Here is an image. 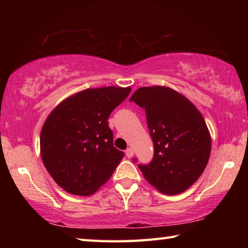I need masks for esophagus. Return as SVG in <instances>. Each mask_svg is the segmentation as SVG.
Returning a JSON list of instances; mask_svg holds the SVG:
<instances>
[{"label": "esophagus", "mask_w": 248, "mask_h": 248, "mask_svg": "<svg viewBox=\"0 0 248 248\" xmlns=\"http://www.w3.org/2000/svg\"><path fill=\"white\" fill-rule=\"evenodd\" d=\"M125 155H127L129 158L133 156V150H132V148H128L127 150H125Z\"/></svg>", "instance_id": "obj_1"}]
</instances>
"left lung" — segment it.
Returning <instances> with one entry per match:
<instances>
[{"mask_svg": "<svg viewBox=\"0 0 248 248\" xmlns=\"http://www.w3.org/2000/svg\"><path fill=\"white\" fill-rule=\"evenodd\" d=\"M130 102L144 108L154 143L151 163L138 165L144 178L162 194L184 192L202 174L211 152L202 115L189 99L166 86L140 87Z\"/></svg>", "mask_w": 248, "mask_h": 248, "instance_id": "8db88e82", "label": "left lung"}]
</instances>
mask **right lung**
Listing matches in <instances>:
<instances>
[{
	"instance_id": "add662e5",
	"label": "right lung",
	"mask_w": 248,
	"mask_h": 248,
	"mask_svg": "<svg viewBox=\"0 0 248 248\" xmlns=\"http://www.w3.org/2000/svg\"><path fill=\"white\" fill-rule=\"evenodd\" d=\"M130 87L87 89L50 112L40 133V154L50 176L69 194L90 196L110 178L124 156L114 146L107 119Z\"/></svg>"
}]
</instances>
